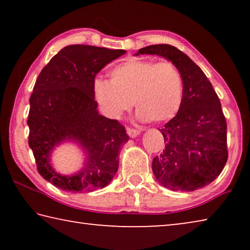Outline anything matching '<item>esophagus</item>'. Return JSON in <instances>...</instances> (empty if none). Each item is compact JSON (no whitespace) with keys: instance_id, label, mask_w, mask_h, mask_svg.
Masks as SVG:
<instances>
[{"instance_id":"34e87169","label":"esophagus","mask_w":250,"mask_h":250,"mask_svg":"<svg viewBox=\"0 0 250 250\" xmlns=\"http://www.w3.org/2000/svg\"><path fill=\"white\" fill-rule=\"evenodd\" d=\"M126 133L129 134V137L135 138V137H138L139 134H140V131L137 130V129H133V128H126Z\"/></svg>"}]
</instances>
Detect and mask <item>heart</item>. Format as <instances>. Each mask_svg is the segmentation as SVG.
<instances>
[{
  "label": "heart",
  "instance_id": "obj_1",
  "mask_svg": "<svg viewBox=\"0 0 250 250\" xmlns=\"http://www.w3.org/2000/svg\"><path fill=\"white\" fill-rule=\"evenodd\" d=\"M94 91L104 113L112 119H119L134 104L139 119L166 122L179 112L184 83L172 62L129 58L113 67L110 80L96 79Z\"/></svg>",
  "mask_w": 250,
  "mask_h": 250
}]
</instances>
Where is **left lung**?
I'll return each instance as SVG.
<instances>
[{"label":"left lung","mask_w":250,"mask_h":250,"mask_svg":"<svg viewBox=\"0 0 250 250\" xmlns=\"http://www.w3.org/2000/svg\"><path fill=\"white\" fill-rule=\"evenodd\" d=\"M158 55L172 62L184 83L183 103L161 129L166 149L152 162L155 179L173 191H195L221 174L227 162V124L221 101L203 70L172 45H150L137 55Z\"/></svg>","instance_id":"obj_1"}]
</instances>
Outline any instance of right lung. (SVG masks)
Masks as SVG:
<instances>
[{"label": "right lung", "mask_w": 250, "mask_h": 250, "mask_svg": "<svg viewBox=\"0 0 250 250\" xmlns=\"http://www.w3.org/2000/svg\"><path fill=\"white\" fill-rule=\"evenodd\" d=\"M125 49L69 45L42 69L29 98L28 146L37 171L67 192H92L107 186L118 171L119 153L129 140L118 120L99 115L94 83L99 71L122 56ZM73 141L87 158L73 176H62L50 164L55 146Z\"/></svg>", "instance_id": "right-lung-1"}]
</instances>
